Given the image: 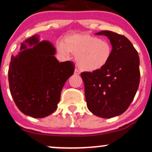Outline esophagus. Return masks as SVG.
I'll return each mask as SVG.
<instances>
[{
  "mask_svg": "<svg viewBox=\"0 0 152 152\" xmlns=\"http://www.w3.org/2000/svg\"><path fill=\"white\" fill-rule=\"evenodd\" d=\"M75 75H80V71H79V70H78L77 69H75Z\"/></svg>",
  "mask_w": 152,
  "mask_h": 152,
  "instance_id": "1",
  "label": "esophagus"
}]
</instances>
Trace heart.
Listing matches in <instances>:
<instances>
[{"mask_svg":"<svg viewBox=\"0 0 152 152\" xmlns=\"http://www.w3.org/2000/svg\"><path fill=\"white\" fill-rule=\"evenodd\" d=\"M57 50L61 55L74 54L76 64L87 72L98 71L106 66L112 57V48L106 40L89 34H74L57 42Z\"/></svg>","mask_w":152,"mask_h":152,"instance_id":"b5f03b06","label":"heart"}]
</instances>
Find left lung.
Returning a JSON list of instances; mask_svg holds the SVG:
<instances>
[{
	"instance_id": "obj_1",
	"label": "left lung",
	"mask_w": 152,
	"mask_h": 152,
	"mask_svg": "<svg viewBox=\"0 0 152 152\" xmlns=\"http://www.w3.org/2000/svg\"><path fill=\"white\" fill-rule=\"evenodd\" d=\"M112 46L110 61L100 70L81 73L87 107L94 115L111 118L121 115L133 100L140 83V58L125 36L101 31Z\"/></svg>"
}]
</instances>
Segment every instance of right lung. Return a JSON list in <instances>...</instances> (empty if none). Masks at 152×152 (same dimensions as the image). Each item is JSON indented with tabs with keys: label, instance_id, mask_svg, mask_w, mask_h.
<instances>
[{
	"label": "right lung",
	"instance_id": "obj_1",
	"mask_svg": "<svg viewBox=\"0 0 152 152\" xmlns=\"http://www.w3.org/2000/svg\"><path fill=\"white\" fill-rule=\"evenodd\" d=\"M56 49L48 40L33 35L12 55L8 77L12 97L19 110L34 118H43L58 108L66 81L73 75L74 63H59Z\"/></svg>",
	"mask_w": 152,
	"mask_h": 152
}]
</instances>
